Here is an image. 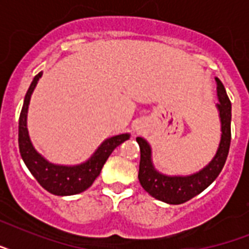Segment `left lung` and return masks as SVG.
Instances as JSON below:
<instances>
[{
	"mask_svg": "<svg viewBox=\"0 0 249 249\" xmlns=\"http://www.w3.org/2000/svg\"><path fill=\"white\" fill-rule=\"evenodd\" d=\"M217 97L220 103L217 108L221 119V141L216 155L208 165L191 176H165L154 168L151 161V147L141 137H137L140 144L141 161L138 179L141 185L151 196L168 204H182L204 191L212 183L228 159L231 141V102L229 99L224 84L216 77Z\"/></svg>",
	"mask_w": 249,
	"mask_h": 249,
	"instance_id": "1",
	"label": "left lung"
}]
</instances>
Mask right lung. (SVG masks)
Segmentation results:
<instances>
[{
    "instance_id": "1",
    "label": "right lung",
    "mask_w": 249,
    "mask_h": 249,
    "mask_svg": "<svg viewBox=\"0 0 249 249\" xmlns=\"http://www.w3.org/2000/svg\"><path fill=\"white\" fill-rule=\"evenodd\" d=\"M42 76V72L35 76L32 84L29 86L28 91L25 94L24 103L21 107L20 117H19V151H20L21 159L25 163L29 172L37 179L45 190L49 193L59 196H67V195H75L85 191L93 185L95 178L99 176L102 168L108 159V156L112 154L115 148L129 140V134H119V136L111 137L106 140L103 143L98 147V150L93 154L88 161L80 164V165L66 166L55 165L49 163L44 159L31 143L27 129V112H28V105L33 90L36 88L37 81Z\"/></svg>"
}]
</instances>
